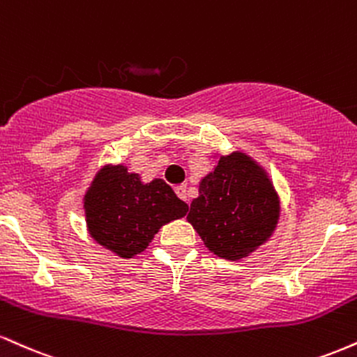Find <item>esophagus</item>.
<instances>
[{
    "label": "esophagus",
    "instance_id": "34e87169",
    "mask_svg": "<svg viewBox=\"0 0 357 357\" xmlns=\"http://www.w3.org/2000/svg\"><path fill=\"white\" fill-rule=\"evenodd\" d=\"M174 191H176V195L179 196V198L183 199V202H186L188 203V195H186V186H184V184H179V186H176L174 188Z\"/></svg>",
    "mask_w": 357,
    "mask_h": 357
}]
</instances>
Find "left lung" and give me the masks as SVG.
<instances>
[{"label":"left lung","mask_w":357,"mask_h":357,"mask_svg":"<svg viewBox=\"0 0 357 357\" xmlns=\"http://www.w3.org/2000/svg\"><path fill=\"white\" fill-rule=\"evenodd\" d=\"M211 158L218 161L199 181L186 220L213 255L243 260L275 233L280 196L268 171L245 151Z\"/></svg>","instance_id":"1"}]
</instances>
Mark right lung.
I'll list each match as a JSON object with an SVG mask.
<instances>
[{"label": "right lung", "instance_id": "right-lung-1", "mask_svg": "<svg viewBox=\"0 0 357 357\" xmlns=\"http://www.w3.org/2000/svg\"><path fill=\"white\" fill-rule=\"evenodd\" d=\"M90 238L119 258L144 252L161 227L186 215L188 204L165 179L144 183L126 165H105L90 181L84 199Z\"/></svg>", "mask_w": 357, "mask_h": 357}]
</instances>
